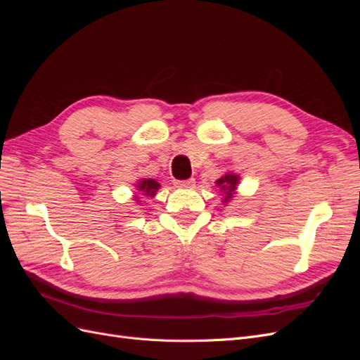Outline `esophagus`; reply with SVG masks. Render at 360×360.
I'll return each instance as SVG.
<instances>
[{"mask_svg": "<svg viewBox=\"0 0 360 360\" xmlns=\"http://www.w3.org/2000/svg\"><path fill=\"white\" fill-rule=\"evenodd\" d=\"M176 186H179V188H192V186H195V180L193 179H188V180L176 181Z\"/></svg>", "mask_w": 360, "mask_h": 360, "instance_id": "obj_1", "label": "esophagus"}]
</instances>
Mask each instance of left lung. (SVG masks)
I'll return each mask as SVG.
<instances>
[{"label": "left lung", "instance_id": "8db88e82", "mask_svg": "<svg viewBox=\"0 0 360 360\" xmlns=\"http://www.w3.org/2000/svg\"><path fill=\"white\" fill-rule=\"evenodd\" d=\"M238 181H240V176H238V174H234L233 171L225 172L221 179H217L214 181L217 189H219V192H221L224 205L230 202L237 195Z\"/></svg>", "mask_w": 360, "mask_h": 360}]
</instances>
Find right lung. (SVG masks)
I'll return each instance as SVG.
<instances>
[{
    "label": "right lung",
    "mask_w": 360,
    "mask_h": 360,
    "mask_svg": "<svg viewBox=\"0 0 360 360\" xmlns=\"http://www.w3.org/2000/svg\"><path fill=\"white\" fill-rule=\"evenodd\" d=\"M135 188H136V192L134 195V198H135V202H138V205H139L141 198H139L138 192L146 198H155L159 188H160V183L155 179H139L135 184Z\"/></svg>",
    "instance_id": "1"
}]
</instances>
